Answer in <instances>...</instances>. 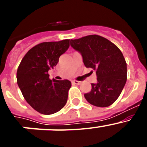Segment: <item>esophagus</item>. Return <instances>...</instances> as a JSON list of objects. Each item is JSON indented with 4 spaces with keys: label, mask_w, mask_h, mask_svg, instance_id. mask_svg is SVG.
I'll return each instance as SVG.
<instances>
[{
    "label": "esophagus",
    "mask_w": 147,
    "mask_h": 147,
    "mask_svg": "<svg viewBox=\"0 0 147 147\" xmlns=\"http://www.w3.org/2000/svg\"><path fill=\"white\" fill-rule=\"evenodd\" d=\"M72 83L73 84H75V85H80V84H81V82L74 80V81H72Z\"/></svg>",
    "instance_id": "esophagus-1"
}]
</instances>
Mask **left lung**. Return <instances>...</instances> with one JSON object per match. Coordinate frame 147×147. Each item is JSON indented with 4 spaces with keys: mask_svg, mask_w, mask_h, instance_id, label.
I'll return each instance as SVG.
<instances>
[{
    "mask_svg": "<svg viewBox=\"0 0 147 147\" xmlns=\"http://www.w3.org/2000/svg\"><path fill=\"white\" fill-rule=\"evenodd\" d=\"M71 46L79 51L86 67L95 70L97 82L85 93L90 104L99 107L112 105L119 98L127 82V63L120 49L98 35L71 40Z\"/></svg>",
    "mask_w": 147,
    "mask_h": 147,
    "instance_id": "8db88e82",
    "label": "left lung"
}]
</instances>
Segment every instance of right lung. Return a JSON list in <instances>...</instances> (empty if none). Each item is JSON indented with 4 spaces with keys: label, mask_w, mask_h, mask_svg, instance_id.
<instances>
[{
    "label": "right lung",
    "mask_w": 147,
    "mask_h": 147,
    "mask_svg": "<svg viewBox=\"0 0 147 147\" xmlns=\"http://www.w3.org/2000/svg\"><path fill=\"white\" fill-rule=\"evenodd\" d=\"M70 40L45 42L34 46L21 60L17 82L23 97L35 110L44 115L58 112L65 105L71 82L52 80L48 74L69 48Z\"/></svg>",
    "instance_id": "right-lung-1"
}]
</instances>
